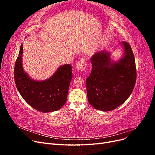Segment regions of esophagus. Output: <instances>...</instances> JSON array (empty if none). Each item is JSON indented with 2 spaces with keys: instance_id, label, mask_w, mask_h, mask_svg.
Segmentation results:
<instances>
[{
  "instance_id": "esophagus-1",
  "label": "esophagus",
  "mask_w": 155,
  "mask_h": 155,
  "mask_svg": "<svg viewBox=\"0 0 155 155\" xmlns=\"http://www.w3.org/2000/svg\"><path fill=\"white\" fill-rule=\"evenodd\" d=\"M76 69L79 71H83L84 70H85L87 67V63L84 60L79 61L76 64Z\"/></svg>"
}]
</instances>
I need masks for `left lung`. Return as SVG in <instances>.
Segmentation results:
<instances>
[{
  "instance_id": "left-lung-1",
  "label": "left lung",
  "mask_w": 155,
  "mask_h": 155,
  "mask_svg": "<svg viewBox=\"0 0 155 155\" xmlns=\"http://www.w3.org/2000/svg\"><path fill=\"white\" fill-rule=\"evenodd\" d=\"M122 55L118 60L111 58L112 52L97 51L91 59V73L87 79L89 104L94 109L110 111L123 104L132 93L137 79L135 59L130 46L120 43Z\"/></svg>"
}]
</instances>
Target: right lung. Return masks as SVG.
<instances>
[{
  "label": "right lung",
  "instance_id": "1",
  "mask_svg": "<svg viewBox=\"0 0 155 155\" xmlns=\"http://www.w3.org/2000/svg\"><path fill=\"white\" fill-rule=\"evenodd\" d=\"M22 54V44L14 68V78L17 90L23 99L34 109L43 113L60 109L67 101L73 76L71 65H60L48 79L35 80L25 71Z\"/></svg>",
  "mask_w": 155,
  "mask_h": 155
}]
</instances>
